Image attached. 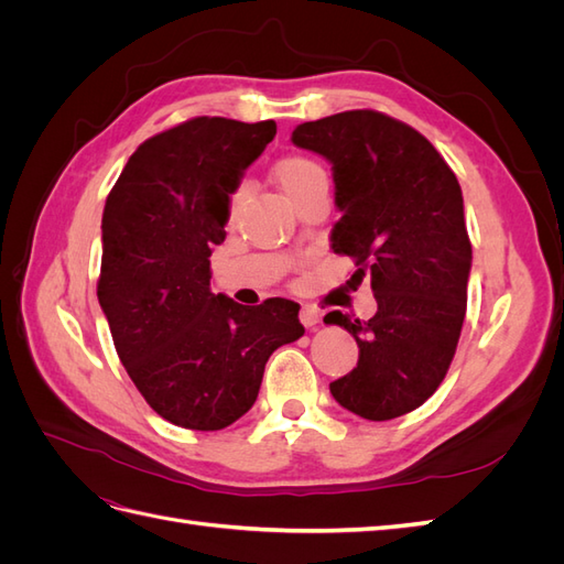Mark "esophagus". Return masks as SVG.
<instances>
[{"label":"esophagus","mask_w":564,"mask_h":564,"mask_svg":"<svg viewBox=\"0 0 564 564\" xmlns=\"http://www.w3.org/2000/svg\"><path fill=\"white\" fill-rule=\"evenodd\" d=\"M301 324L303 327H315V324H319V319H322V313L315 308V305H303L301 308Z\"/></svg>","instance_id":"1"}]
</instances>
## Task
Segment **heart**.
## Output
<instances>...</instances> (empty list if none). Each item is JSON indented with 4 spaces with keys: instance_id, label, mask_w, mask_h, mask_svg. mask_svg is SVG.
<instances>
[{
    "instance_id": "heart-1",
    "label": "heart",
    "mask_w": 564,
    "mask_h": 564,
    "mask_svg": "<svg viewBox=\"0 0 564 564\" xmlns=\"http://www.w3.org/2000/svg\"><path fill=\"white\" fill-rule=\"evenodd\" d=\"M272 174H275L278 185L282 187V193L289 197V202L292 204H296L305 193L313 191L315 185L327 183V174H324V169L315 160L303 158V155L282 158L275 164V169H272ZM240 199H242V191H235L230 195V212L237 209Z\"/></svg>"
}]
</instances>
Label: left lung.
Listing matches in <instances>:
<instances>
[{"label": "left lung", "instance_id": "left-lung-1", "mask_svg": "<svg viewBox=\"0 0 564 564\" xmlns=\"http://www.w3.org/2000/svg\"><path fill=\"white\" fill-rule=\"evenodd\" d=\"M292 143L332 164V249L350 256L352 278L369 272L379 305L369 322L324 315L360 348L332 395L369 421L414 412L445 379L466 317L473 249L460 185L425 135L377 110L303 122Z\"/></svg>", "mask_w": 564, "mask_h": 564}]
</instances>
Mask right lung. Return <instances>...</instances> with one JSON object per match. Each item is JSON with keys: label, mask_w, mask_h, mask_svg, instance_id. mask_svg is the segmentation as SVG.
I'll list each match as a JSON object with an SVG mask.
<instances>
[{"label": "right lung", "mask_w": 564, "mask_h": 564, "mask_svg": "<svg viewBox=\"0 0 564 564\" xmlns=\"http://www.w3.org/2000/svg\"><path fill=\"white\" fill-rule=\"evenodd\" d=\"M278 124L195 117L129 158L104 209L98 303L119 360L169 423L220 431L259 398L272 350L303 336L299 303L212 292L230 195Z\"/></svg>", "instance_id": "add662e5"}]
</instances>
